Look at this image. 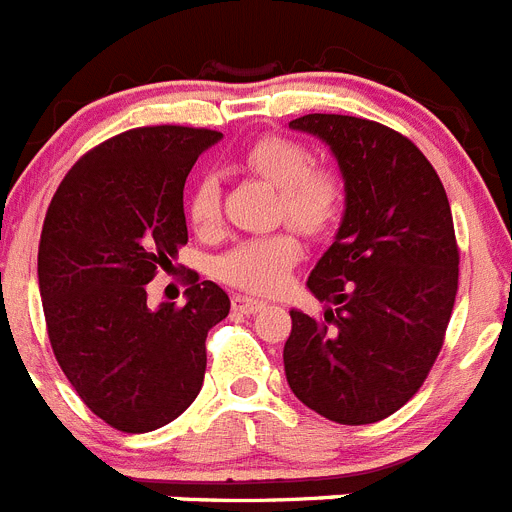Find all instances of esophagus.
Wrapping results in <instances>:
<instances>
[{"mask_svg":"<svg viewBox=\"0 0 512 512\" xmlns=\"http://www.w3.org/2000/svg\"><path fill=\"white\" fill-rule=\"evenodd\" d=\"M232 306H234V311H239V313H257V311H262L267 303L260 301V298H252V296H234Z\"/></svg>","mask_w":512,"mask_h":512,"instance_id":"1","label":"esophagus"}]
</instances>
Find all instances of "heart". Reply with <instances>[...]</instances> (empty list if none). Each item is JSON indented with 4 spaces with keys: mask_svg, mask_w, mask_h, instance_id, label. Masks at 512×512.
I'll list each match as a JSON object with an SVG mask.
<instances>
[{
    "mask_svg": "<svg viewBox=\"0 0 512 512\" xmlns=\"http://www.w3.org/2000/svg\"><path fill=\"white\" fill-rule=\"evenodd\" d=\"M242 163L270 186L280 191V204L290 222L306 232H321L329 227L342 206V183L329 168L311 165V155L303 145L288 137L267 135L252 142L242 153ZM219 181L206 173L193 183L188 193V219L196 229L206 232L219 219ZM301 257V242L296 234L275 232L265 237L239 242L234 250L219 257L216 275L237 288L255 293H273L288 283L290 267Z\"/></svg>",
    "mask_w": 512,
    "mask_h": 512,
    "instance_id": "obj_1",
    "label": "heart"
}]
</instances>
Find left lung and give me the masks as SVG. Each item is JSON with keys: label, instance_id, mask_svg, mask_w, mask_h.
<instances>
[{"label": "left lung", "instance_id": "1", "mask_svg": "<svg viewBox=\"0 0 512 512\" xmlns=\"http://www.w3.org/2000/svg\"><path fill=\"white\" fill-rule=\"evenodd\" d=\"M288 127L329 145L344 214L306 283L324 319L290 308L285 377L329 421H382L418 393L444 344L459 285L449 199L426 155L385 124L306 114Z\"/></svg>", "mask_w": 512, "mask_h": 512}]
</instances>
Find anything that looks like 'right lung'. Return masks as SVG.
<instances>
[{
	"label": "right lung",
	"mask_w": 512,
	"mask_h": 512,
	"mask_svg": "<svg viewBox=\"0 0 512 512\" xmlns=\"http://www.w3.org/2000/svg\"><path fill=\"white\" fill-rule=\"evenodd\" d=\"M222 132L137 127L101 142L55 191L38 280L55 359L112 428L145 434L176 421L206 372V334L229 313L211 280L186 303H147V283L188 242L183 186Z\"/></svg>",
	"instance_id": "right-lung-1"
}]
</instances>
